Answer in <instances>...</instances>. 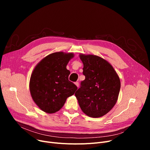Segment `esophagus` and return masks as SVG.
I'll list each match as a JSON object with an SVG mask.
<instances>
[{
	"mask_svg": "<svg viewBox=\"0 0 150 150\" xmlns=\"http://www.w3.org/2000/svg\"><path fill=\"white\" fill-rule=\"evenodd\" d=\"M75 85L77 86V87L78 88V86H79V83H78V82H75Z\"/></svg>",
	"mask_w": 150,
	"mask_h": 150,
	"instance_id": "34e87169",
	"label": "esophagus"
}]
</instances>
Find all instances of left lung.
I'll return each mask as SVG.
<instances>
[{
	"label": "left lung",
	"mask_w": 150,
	"mask_h": 150,
	"mask_svg": "<svg viewBox=\"0 0 150 150\" xmlns=\"http://www.w3.org/2000/svg\"><path fill=\"white\" fill-rule=\"evenodd\" d=\"M79 56L85 80L75 96L86 115L101 117L116 103L120 89V78L112 65L103 58L82 53Z\"/></svg>",
	"instance_id": "8db88e82"
}]
</instances>
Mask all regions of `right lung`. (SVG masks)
<instances>
[{
	"label": "right lung",
	"mask_w": 150,
	"mask_h": 150,
	"mask_svg": "<svg viewBox=\"0 0 150 150\" xmlns=\"http://www.w3.org/2000/svg\"><path fill=\"white\" fill-rule=\"evenodd\" d=\"M73 53L54 52L44 58L31 73L29 88L36 105L48 114L56 112L73 96L76 86L69 81L70 72L66 66Z\"/></svg>",
	"instance_id": "add662e5"
}]
</instances>
